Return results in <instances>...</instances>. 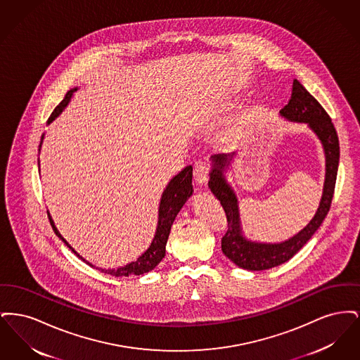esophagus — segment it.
I'll return each mask as SVG.
<instances>
[{
	"label": "esophagus",
	"mask_w": 360,
	"mask_h": 360,
	"mask_svg": "<svg viewBox=\"0 0 360 360\" xmlns=\"http://www.w3.org/2000/svg\"><path fill=\"white\" fill-rule=\"evenodd\" d=\"M193 175H194V181L198 185H204L207 181L209 176V165L206 160H198L194 165V170H193Z\"/></svg>",
	"instance_id": "1"
}]
</instances>
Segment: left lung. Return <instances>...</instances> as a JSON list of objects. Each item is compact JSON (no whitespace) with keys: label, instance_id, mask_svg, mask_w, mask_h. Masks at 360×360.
Instances as JSON below:
<instances>
[{"label":"left lung","instance_id":"1","mask_svg":"<svg viewBox=\"0 0 360 360\" xmlns=\"http://www.w3.org/2000/svg\"><path fill=\"white\" fill-rule=\"evenodd\" d=\"M279 113L288 120L308 124L309 128L320 139L326 151L324 191L314 217L302 231H300L291 239L275 244L255 243L243 236L240 226L238 198L224 178V167L229 165L235 154H217L212 156L213 169L210 172L209 188L220 201L228 221V229L221 239V250L225 257L231 259L235 264L244 270H267L279 266L294 257L324 221L335 193L340 147L338 132L326 109L304 86L297 79H294L290 100L288 105L283 106V109H281Z\"/></svg>","mask_w":360,"mask_h":360}]
</instances>
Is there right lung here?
I'll use <instances>...</instances> for the list:
<instances>
[{"label": "right lung", "mask_w": 360, "mask_h": 360, "mask_svg": "<svg viewBox=\"0 0 360 360\" xmlns=\"http://www.w3.org/2000/svg\"><path fill=\"white\" fill-rule=\"evenodd\" d=\"M75 90L77 89H71L70 91H68V94L65 96L62 103L53 109L47 124H50L55 117H58L62 113V110L70 103V98H71V96ZM41 140H43V136H41ZM40 146H41V143H40ZM191 178H193V167L188 166L179 174H176L169 182L167 188H165V191L162 194V198H160V204H159V219H158V226H156L154 239H153L151 245L148 247V250L141 257H137L136 262H131L129 264H127L124 267H119V269H112V270L98 269V270H101L105 274H110L113 276L141 275L154 270L155 267L160 263V260L166 255V244H167V239H169V235H170L172 223H174L178 212L181 210L182 206L185 205L188 197L193 194ZM49 219H50L52 229L56 233V236L62 240L77 257L86 262L85 259L81 257L79 254H77L75 250L59 233V231L56 229L55 224L52 221L50 213H49ZM86 264L93 267V264L89 263V262H86Z\"/></svg>", "instance_id": "obj_1"}]
</instances>
